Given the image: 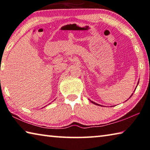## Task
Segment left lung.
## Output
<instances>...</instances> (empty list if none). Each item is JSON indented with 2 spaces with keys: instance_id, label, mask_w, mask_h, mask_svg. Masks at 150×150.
<instances>
[{
  "instance_id": "obj_1",
  "label": "left lung",
  "mask_w": 150,
  "mask_h": 150,
  "mask_svg": "<svg viewBox=\"0 0 150 150\" xmlns=\"http://www.w3.org/2000/svg\"><path fill=\"white\" fill-rule=\"evenodd\" d=\"M90 102H91L92 103H93V104H96V105H100L99 104H96V103H95V102H92V101H91V100H90Z\"/></svg>"
}]
</instances>
